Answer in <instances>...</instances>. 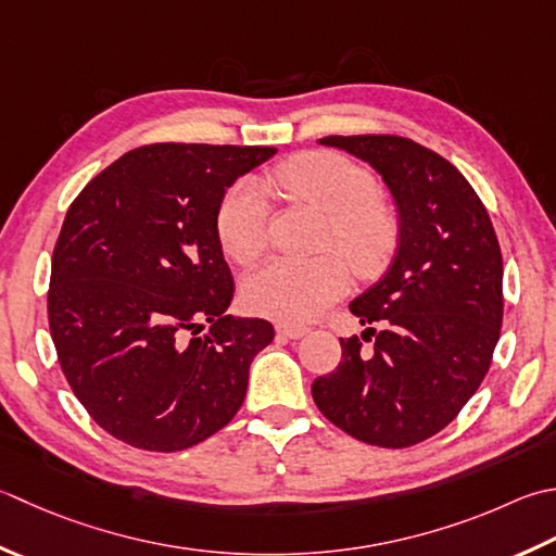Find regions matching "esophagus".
I'll list each match as a JSON object with an SVG mask.
<instances>
[{
  "label": "esophagus",
  "instance_id": "esophagus-1",
  "mask_svg": "<svg viewBox=\"0 0 556 556\" xmlns=\"http://www.w3.org/2000/svg\"><path fill=\"white\" fill-rule=\"evenodd\" d=\"M308 330L301 328V325H289V323H279L277 325V334L279 337H287V340H301L303 334H306Z\"/></svg>",
  "mask_w": 556,
  "mask_h": 556
}]
</instances>
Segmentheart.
Returning a JSON list of instances; mask_svg holds the SVG:
<instances>
[{
    "mask_svg": "<svg viewBox=\"0 0 556 556\" xmlns=\"http://www.w3.org/2000/svg\"><path fill=\"white\" fill-rule=\"evenodd\" d=\"M269 185L330 216V238L358 271L378 269L397 241L393 206L376 194V180L358 163L328 151L293 156L269 173ZM269 210L255 180L236 182L216 212V233L224 253L238 265H250L267 248ZM337 250L318 257H275L250 271L243 281V303L285 323H306L352 285V267Z\"/></svg>",
    "mask_w": 556,
    "mask_h": 556,
    "instance_id": "1",
    "label": "heart"
}]
</instances>
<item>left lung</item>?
<instances>
[{
    "label": "left lung",
    "mask_w": 556,
    "mask_h": 556,
    "mask_svg": "<svg viewBox=\"0 0 556 556\" xmlns=\"http://www.w3.org/2000/svg\"><path fill=\"white\" fill-rule=\"evenodd\" d=\"M371 166L397 210V250L350 303L358 337L313 380V400L350 437L407 448L458 417L492 364L504 318V263L492 219L453 163L393 135L323 137ZM381 323V330L370 328Z\"/></svg>",
    "instance_id": "obj_1"
}]
</instances>
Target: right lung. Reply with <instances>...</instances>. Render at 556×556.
Wrapping results in <instances>:
<instances>
[{"mask_svg":"<svg viewBox=\"0 0 556 556\" xmlns=\"http://www.w3.org/2000/svg\"><path fill=\"white\" fill-rule=\"evenodd\" d=\"M275 154L139 147L72 202L52 253L50 334L74 395L111 437L185 451L241 409L250 364L275 328L226 313L236 287L216 212Z\"/></svg>","mask_w":556,"mask_h":556,"instance_id":"add662e5","label":"right lung"}]
</instances>
